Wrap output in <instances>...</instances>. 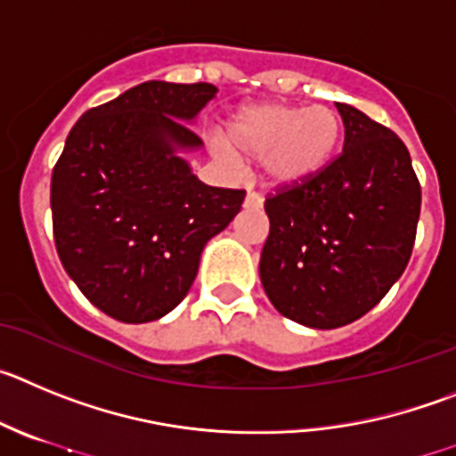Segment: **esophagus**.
<instances>
[{"label":"esophagus","mask_w":456,"mask_h":456,"mask_svg":"<svg viewBox=\"0 0 456 456\" xmlns=\"http://www.w3.org/2000/svg\"><path fill=\"white\" fill-rule=\"evenodd\" d=\"M243 207L245 208H261L264 207V200H261V195H256V192H248V195H245Z\"/></svg>","instance_id":"obj_1"}]
</instances>
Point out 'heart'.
<instances>
[{
    "label": "heart",
    "instance_id": "heart-1",
    "mask_svg": "<svg viewBox=\"0 0 456 456\" xmlns=\"http://www.w3.org/2000/svg\"><path fill=\"white\" fill-rule=\"evenodd\" d=\"M340 138V120L330 106H295L281 102L245 106L227 126L228 150L216 151L229 166L238 157L261 159V175L274 188L297 186L325 170Z\"/></svg>",
    "mask_w": 456,
    "mask_h": 456
}]
</instances>
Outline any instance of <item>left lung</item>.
Instances as JSON below:
<instances>
[{
  "mask_svg": "<svg viewBox=\"0 0 456 456\" xmlns=\"http://www.w3.org/2000/svg\"><path fill=\"white\" fill-rule=\"evenodd\" d=\"M346 141L309 182L265 200L258 274L274 309L299 325H350L404 273L416 240L420 183L404 142L350 104H336Z\"/></svg>",
  "mask_w": 456,
  "mask_h": 456,
  "instance_id": "left-lung-1",
  "label": "left lung"
}]
</instances>
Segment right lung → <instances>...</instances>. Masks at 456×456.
Segmentation results:
<instances>
[{
  "label": "right lung",
  "instance_id": "add662e5",
  "mask_svg": "<svg viewBox=\"0 0 456 456\" xmlns=\"http://www.w3.org/2000/svg\"><path fill=\"white\" fill-rule=\"evenodd\" d=\"M213 84L145 81L86 110L52 172L61 264L90 305L138 325L186 297L204 245L240 211L245 191L213 188L182 151L216 97Z\"/></svg>",
  "mask_w": 456,
  "mask_h": 456
}]
</instances>
